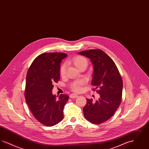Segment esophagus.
<instances>
[{
  "mask_svg": "<svg viewBox=\"0 0 149 149\" xmlns=\"http://www.w3.org/2000/svg\"><path fill=\"white\" fill-rule=\"evenodd\" d=\"M78 97V94H71L70 95V97L71 98H77Z\"/></svg>",
  "mask_w": 149,
  "mask_h": 149,
  "instance_id": "1",
  "label": "esophagus"
}]
</instances>
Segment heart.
Returning <instances> with one entry per match:
<instances>
[{
    "label": "heart",
    "mask_w": 149,
    "mask_h": 149,
    "mask_svg": "<svg viewBox=\"0 0 149 149\" xmlns=\"http://www.w3.org/2000/svg\"><path fill=\"white\" fill-rule=\"evenodd\" d=\"M73 64L79 70L83 67L86 68L88 65V61L85 57L80 55H77L72 57L68 62ZM60 74L61 77H64L66 74V65L63 64L60 69ZM83 82L81 81H74L70 85V88L75 92H79L81 90V85Z\"/></svg>",
    "instance_id": "obj_1"
}]
</instances>
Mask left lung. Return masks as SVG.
<instances>
[{"label":"left lung","mask_w":149,"mask_h":149,"mask_svg":"<svg viewBox=\"0 0 149 149\" xmlns=\"http://www.w3.org/2000/svg\"><path fill=\"white\" fill-rule=\"evenodd\" d=\"M79 54L91 59L93 67L92 85L99 94L95 102L86 98L83 108L85 118L93 124L99 125L108 120L115 113L121 102L123 81L112 59L100 49L83 51Z\"/></svg>","instance_id":"left-lung-1"}]
</instances>
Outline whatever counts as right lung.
Instances as JSON below:
<instances>
[{"label":"right lung","mask_w":149,"mask_h":149,"mask_svg":"<svg viewBox=\"0 0 149 149\" xmlns=\"http://www.w3.org/2000/svg\"><path fill=\"white\" fill-rule=\"evenodd\" d=\"M67 54L46 52L37 57L26 77L24 97L29 108L38 121L48 127L58 123L64 118V106L69 97L53 95L54 84L60 80V63Z\"/></svg>","instance_id":"add662e5"}]
</instances>
